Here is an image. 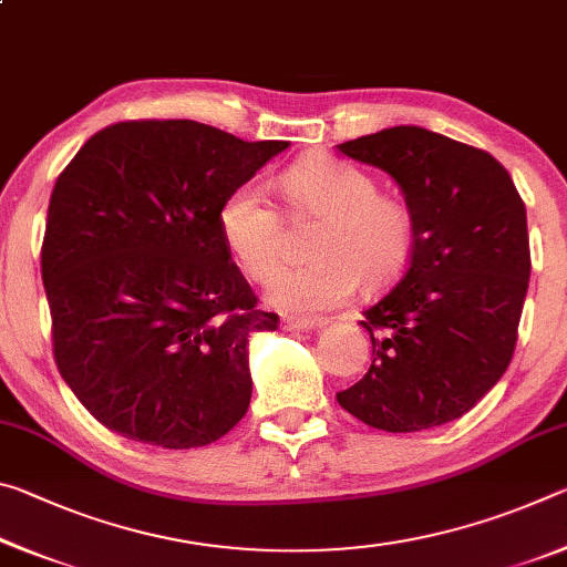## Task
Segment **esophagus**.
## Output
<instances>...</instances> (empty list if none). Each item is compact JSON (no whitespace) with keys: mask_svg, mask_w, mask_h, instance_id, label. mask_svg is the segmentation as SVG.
Segmentation results:
<instances>
[{"mask_svg":"<svg viewBox=\"0 0 567 567\" xmlns=\"http://www.w3.org/2000/svg\"><path fill=\"white\" fill-rule=\"evenodd\" d=\"M320 320H310V318H282V328L285 330H312L318 328Z\"/></svg>","mask_w":567,"mask_h":567,"instance_id":"esophagus-1","label":"esophagus"}]
</instances>
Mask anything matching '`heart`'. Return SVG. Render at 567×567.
<instances>
[{"label":"heart","instance_id":"heart-1","mask_svg":"<svg viewBox=\"0 0 567 567\" xmlns=\"http://www.w3.org/2000/svg\"><path fill=\"white\" fill-rule=\"evenodd\" d=\"M297 215L324 219L315 239V265L285 267L270 300L295 315H318L350 300L358 285L380 292L395 285L415 255V215L402 197L378 192V179L350 162L307 157L280 175ZM219 233L255 282L270 280L282 260V217L260 182L237 185L219 207Z\"/></svg>","mask_w":567,"mask_h":567}]
</instances>
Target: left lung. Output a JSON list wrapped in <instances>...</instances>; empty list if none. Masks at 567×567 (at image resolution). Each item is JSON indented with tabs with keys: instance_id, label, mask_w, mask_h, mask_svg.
<instances>
[{
	"instance_id": "8db88e82",
	"label": "left lung",
	"mask_w": 567,
	"mask_h": 567,
	"mask_svg": "<svg viewBox=\"0 0 567 567\" xmlns=\"http://www.w3.org/2000/svg\"><path fill=\"white\" fill-rule=\"evenodd\" d=\"M338 150L388 172L417 229L402 280L362 312L370 370L338 402L388 433L445 425L513 360L530 280L525 205L501 162L445 134L402 124Z\"/></svg>"
}]
</instances>
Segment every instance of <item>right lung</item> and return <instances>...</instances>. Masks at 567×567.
Here are the masks:
<instances>
[{"label":"right lung","mask_w":567,"mask_h":567,"mask_svg":"<svg viewBox=\"0 0 567 567\" xmlns=\"http://www.w3.org/2000/svg\"><path fill=\"white\" fill-rule=\"evenodd\" d=\"M287 142L130 120L56 177L42 243L60 375L134 443L203 447L245 417L249 334L277 330L233 262L219 207Z\"/></svg>","instance_id":"obj_1"}]
</instances>
